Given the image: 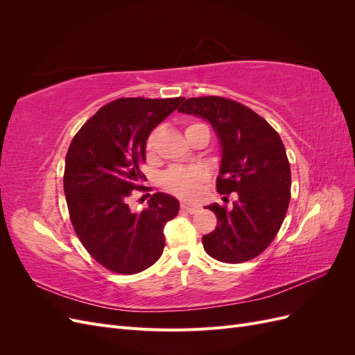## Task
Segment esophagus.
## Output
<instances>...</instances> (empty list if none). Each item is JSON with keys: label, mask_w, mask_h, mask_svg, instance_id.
Returning <instances> with one entry per match:
<instances>
[{"label": "esophagus", "mask_w": 355, "mask_h": 355, "mask_svg": "<svg viewBox=\"0 0 355 355\" xmlns=\"http://www.w3.org/2000/svg\"><path fill=\"white\" fill-rule=\"evenodd\" d=\"M180 209L188 213H197L200 211V206H194V204H188V202H182Z\"/></svg>", "instance_id": "obj_1"}]
</instances>
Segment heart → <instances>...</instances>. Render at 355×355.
Returning a JSON list of instances; mask_svg holds the SVG:
<instances>
[{
	"label": "heart",
	"mask_w": 355,
	"mask_h": 355,
	"mask_svg": "<svg viewBox=\"0 0 355 355\" xmlns=\"http://www.w3.org/2000/svg\"><path fill=\"white\" fill-rule=\"evenodd\" d=\"M198 127H206L204 124H191L188 125L187 132L194 130ZM161 136L159 128H155L151 133H149L146 144H145V153L148 158H153L155 155L158 141ZM207 179V171L200 167H173L167 170L166 173L161 178V185L164 187L166 191L171 192L180 198L185 200H194L201 189V185Z\"/></svg>",
	"instance_id": "obj_1"
}]
</instances>
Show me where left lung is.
Returning <instances> with one entry per match:
<instances>
[{
    "instance_id": "obj_1",
    "label": "left lung",
    "mask_w": 355,
    "mask_h": 355,
    "mask_svg": "<svg viewBox=\"0 0 355 355\" xmlns=\"http://www.w3.org/2000/svg\"><path fill=\"white\" fill-rule=\"evenodd\" d=\"M178 111L211 125L220 146L218 192L239 197L231 210L206 207L218 225L202 237L204 250L225 263L250 261L271 244L288 207L292 176L282 139L261 115L218 96L191 98Z\"/></svg>"
}]
</instances>
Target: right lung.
<instances>
[{
    "label": "right lung",
    "instance_id": "obj_1",
    "mask_svg": "<svg viewBox=\"0 0 355 355\" xmlns=\"http://www.w3.org/2000/svg\"><path fill=\"white\" fill-rule=\"evenodd\" d=\"M184 98H123L105 105L75 135L65 159L63 189L73 230L96 261L116 274H137L164 249V227L179 201L155 192L141 211L127 197L144 188L146 139Z\"/></svg>",
    "mask_w": 355,
    "mask_h": 355
}]
</instances>
